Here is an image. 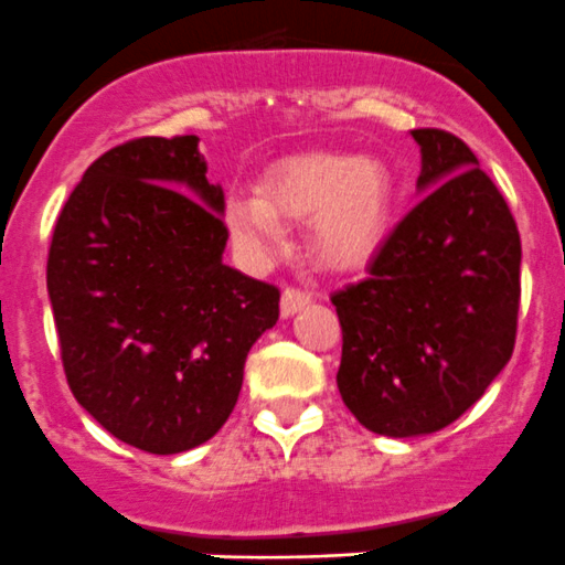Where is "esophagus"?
Instances as JSON below:
<instances>
[{"label":"esophagus","instance_id":"1","mask_svg":"<svg viewBox=\"0 0 565 565\" xmlns=\"http://www.w3.org/2000/svg\"><path fill=\"white\" fill-rule=\"evenodd\" d=\"M310 301H312V296L307 294V290L285 288V290H282V299H280V312H282V318L296 316V312L305 310V307L310 305Z\"/></svg>","mask_w":565,"mask_h":565}]
</instances>
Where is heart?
<instances>
[{
  "instance_id": "heart-1",
  "label": "heart",
  "mask_w": 565,
  "mask_h": 565,
  "mask_svg": "<svg viewBox=\"0 0 565 565\" xmlns=\"http://www.w3.org/2000/svg\"><path fill=\"white\" fill-rule=\"evenodd\" d=\"M280 220H310V247L332 269L362 266L387 236L393 178L382 161L349 153H299L285 159L255 194H231L225 222L253 258L282 247Z\"/></svg>"
}]
</instances>
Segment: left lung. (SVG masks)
Wrapping results in <instances>:
<instances>
[{"mask_svg": "<svg viewBox=\"0 0 565 565\" xmlns=\"http://www.w3.org/2000/svg\"><path fill=\"white\" fill-rule=\"evenodd\" d=\"M412 137L423 200L384 238L367 280L332 294L343 404L395 439L459 420L508 365L522 266L516 222L472 150L439 128Z\"/></svg>", "mask_w": 565, "mask_h": 565, "instance_id": "1", "label": "left lung"}]
</instances>
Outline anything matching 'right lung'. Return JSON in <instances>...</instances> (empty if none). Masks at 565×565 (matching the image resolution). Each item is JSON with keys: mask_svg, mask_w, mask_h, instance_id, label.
<instances>
[{"mask_svg": "<svg viewBox=\"0 0 565 565\" xmlns=\"http://www.w3.org/2000/svg\"><path fill=\"white\" fill-rule=\"evenodd\" d=\"M200 139L142 137L71 192L46 285L71 393L111 437L170 456L209 443L236 406L280 290L222 264L225 192Z\"/></svg>", "mask_w": 565, "mask_h": 565, "instance_id": "1", "label": "right lung"}]
</instances>
